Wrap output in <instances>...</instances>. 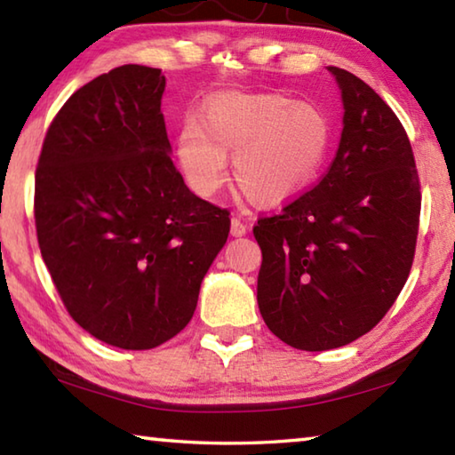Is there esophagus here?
Listing matches in <instances>:
<instances>
[{"label": "esophagus", "instance_id": "1", "mask_svg": "<svg viewBox=\"0 0 455 455\" xmlns=\"http://www.w3.org/2000/svg\"><path fill=\"white\" fill-rule=\"evenodd\" d=\"M246 230H249V227H246L241 219H238V217L230 219V235H233V236H244Z\"/></svg>", "mask_w": 455, "mask_h": 455}]
</instances>
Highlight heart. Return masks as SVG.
Returning a JSON list of instances; mask_svg holds the SVG:
<instances>
[{
    "mask_svg": "<svg viewBox=\"0 0 455 455\" xmlns=\"http://www.w3.org/2000/svg\"><path fill=\"white\" fill-rule=\"evenodd\" d=\"M327 114L307 100L228 92L206 102L203 116L184 122L176 160L198 196L217 195L233 154L236 187L257 204L287 203L309 187L327 156Z\"/></svg>",
    "mask_w": 455,
    "mask_h": 455,
    "instance_id": "heart-1",
    "label": "heart"
}]
</instances>
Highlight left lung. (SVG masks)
Returning a JSON list of instances; mask_svg holds the SVG:
<instances>
[{"mask_svg": "<svg viewBox=\"0 0 455 455\" xmlns=\"http://www.w3.org/2000/svg\"><path fill=\"white\" fill-rule=\"evenodd\" d=\"M343 132L319 184L252 228L257 301L291 347L327 351L371 331L410 276L421 192L410 138L373 88L329 66Z\"/></svg>", "mask_w": 455, "mask_h": 455, "instance_id": "obj_1", "label": "left lung"}]
</instances>
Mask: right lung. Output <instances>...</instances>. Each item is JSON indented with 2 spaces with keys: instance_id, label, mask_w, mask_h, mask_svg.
Segmentation results:
<instances>
[{
  "instance_id": "right-lung-1",
  "label": "right lung",
  "mask_w": 455,
  "mask_h": 455,
  "mask_svg": "<svg viewBox=\"0 0 455 455\" xmlns=\"http://www.w3.org/2000/svg\"><path fill=\"white\" fill-rule=\"evenodd\" d=\"M166 78L128 64L61 106L36 171L42 259L68 313L120 349H152L188 325L227 243L225 209L192 195L160 112Z\"/></svg>"
}]
</instances>
